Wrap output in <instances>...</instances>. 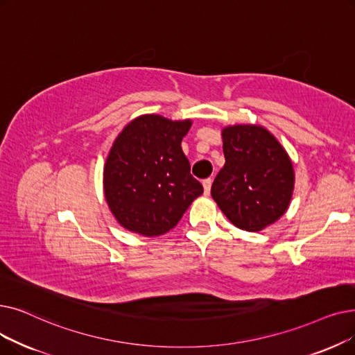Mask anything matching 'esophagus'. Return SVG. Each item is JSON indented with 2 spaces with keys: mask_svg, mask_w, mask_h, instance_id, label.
<instances>
[{
  "mask_svg": "<svg viewBox=\"0 0 355 355\" xmlns=\"http://www.w3.org/2000/svg\"><path fill=\"white\" fill-rule=\"evenodd\" d=\"M203 189H205V194L209 196L210 194V189H211V178L203 180Z\"/></svg>",
  "mask_w": 355,
  "mask_h": 355,
  "instance_id": "obj_1",
  "label": "esophagus"
}]
</instances>
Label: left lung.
Returning <instances> with one entry per match:
<instances>
[{"label": "left lung", "instance_id": "left-lung-1", "mask_svg": "<svg viewBox=\"0 0 355 355\" xmlns=\"http://www.w3.org/2000/svg\"><path fill=\"white\" fill-rule=\"evenodd\" d=\"M225 165L216 175L211 197L236 227L259 232L287 211L295 169L277 137L259 125L222 129Z\"/></svg>", "mask_w": 355, "mask_h": 355}]
</instances>
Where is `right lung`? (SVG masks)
Returning a JSON list of instances; mask_svg holds the SVG:
<instances>
[{
  "mask_svg": "<svg viewBox=\"0 0 355 355\" xmlns=\"http://www.w3.org/2000/svg\"><path fill=\"white\" fill-rule=\"evenodd\" d=\"M191 125L190 119L142 114L117 135L104 164L103 187L120 226L142 236H161L203 194L181 149Z\"/></svg>",
  "mask_w": 355,
  "mask_h": 355,
  "instance_id": "add662e5",
  "label": "right lung"
}]
</instances>
